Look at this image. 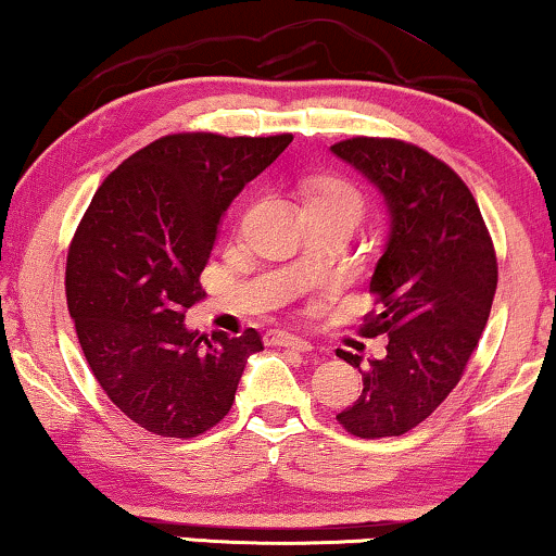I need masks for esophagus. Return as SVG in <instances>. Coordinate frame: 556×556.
Segmentation results:
<instances>
[{"mask_svg":"<svg viewBox=\"0 0 556 556\" xmlns=\"http://www.w3.org/2000/svg\"><path fill=\"white\" fill-rule=\"evenodd\" d=\"M273 342L278 344V348H288V350H295V352H312V342L301 340V337L295 334H288V331H273Z\"/></svg>","mask_w":556,"mask_h":556,"instance_id":"34e87169","label":"esophagus"}]
</instances>
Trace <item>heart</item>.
I'll list each match as a JSON object with an SVG mask.
<instances>
[{
	"instance_id": "heart-1",
	"label": "heart",
	"mask_w": 556,
	"mask_h": 556,
	"mask_svg": "<svg viewBox=\"0 0 556 556\" xmlns=\"http://www.w3.org/2000/svg\"><path fill=\"white\" fill-rule=\"evenodd\" d=\"M308 214H348L359 219L365 208V197L359 186L342 173H314L301 184Z\"/></svg>"
}]
</instances>
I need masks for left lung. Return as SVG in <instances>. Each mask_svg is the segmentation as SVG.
<instances>
[{"mask_svg": "<svg viewBox=\"0 0 556 556\" xmlns=\"http://www.w3.org/2000/svg\"><path fill=\"white\" fill-rule=\"evenodd\" d=\"M331 153L365 173L391 212L370 280L378 308L359 327L363 337L386 334V355L365 363L337 350L363 372V393L337 421L359 439L401 437L463 378L493 306L498 261L478 201L444 161L393 137H350Z\"/></svg>", "mask_w": 556, "mask_h": 556, "instance_id": "obj_1", "label": "left lung"}]
</instances>
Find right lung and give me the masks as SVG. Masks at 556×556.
<instances>
[{
  "label": "right lung",
  "instance_id": "add662e5",
  "mask_svg": "<svg viewBox=\"0 0 556 556\" xmlns=\"http://www.w3.org/2000/svg\"><path fill=\"white\" fill-rule=\"evenodd\" d=\"M293 135L178 132L117 165L78 222L66 261V301L93 378L150 434L191 439L235 403L255 329L212 340L186 329L204 299L199 278L222 216L244 184Z\"/></svg>",
  "mask_w": 556,
  "mask_h": 556
}]
</instances>
